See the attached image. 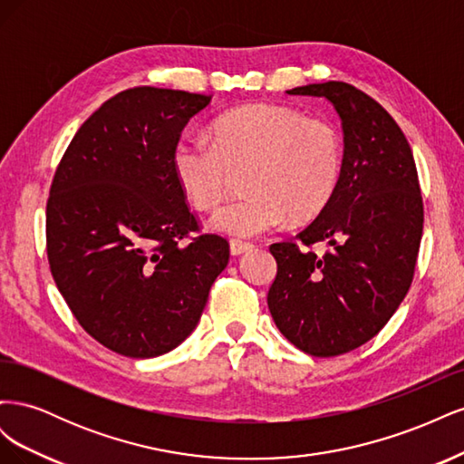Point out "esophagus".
<instances>
[{"instance_id": "esophagus-1", "label": "esophagus", "mask_w": 464, "mask_h": 464, "mask_svg": "<svg viewBox=\"0 0 464 464\" xmlns=\"http://www.w3.org/2000/svg\"><path fill=\"white\" fill-rule=\"evenodd\" d=\"M256 246L251 242H246V240H237V237H234V240H230V251L232 256H242L246 254V251H251Z\"/></svg>"}]
</instances>
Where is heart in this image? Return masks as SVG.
Segmentation results:
<instances>
[{"mask_svg":"<svg viewBox=\"0 0 464 464\" xmlns=\"http://www.w3.org/2000/svg\"><path fill=\"white\" fill-rule=\"evenodd\" d=\"M210 137H181L172 150V174L193 208L213 213L227 198L232 174L246 170L247 193L213 218L224 234L251 237L286 217L310 222L341 186L343 137L325 118L280 104H247L217 118Z\"/></svg>","mask_w":464,"mask_h":464,"instance_id":"b5f03b06","label":"heart"}]
</instances>
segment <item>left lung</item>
<instances>
[{"label": "left lung", "mask_w": 464, "mask_h": 464, "mask_svg": "<svg viewBox=\"0 0 464 464\" xmlns=\"http://www.w3.org/2000/svg\"><path fill=\"white\" fill-rule=\"evenodd\" d=\"M323 96L344 133L341 186L294 240L273 244L266 294L278 331L317 358L350 353L385 327L409 292L422 240L424 203L409 141L383 106L343 81L286 91ZM334 246L323 256L311 247Z\"/></svg>", "instance_id": "obj_1"}]
</instances>
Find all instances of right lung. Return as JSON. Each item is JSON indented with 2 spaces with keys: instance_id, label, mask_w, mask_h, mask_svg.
Wrapping results in <instances>:
<instances>
[{
  "instance_id": "1",
  "label": "right lung",
  "mask_w": 464,
  "mask_h": 464,
  "mask_svg": "<svg viewBox=\"0 0 464 464\" xmlns=\"http://www.w3.org/2000/svg\"><path fill=\"white\" fill-rule=\"evenodd\" d=\"M210 94L135 87L81 125L55 168L46 254L55 286L94 341L130 358L170 353L198 327L230 257L201 234L172 150Z\"/></svg>"
}]
</instances>
